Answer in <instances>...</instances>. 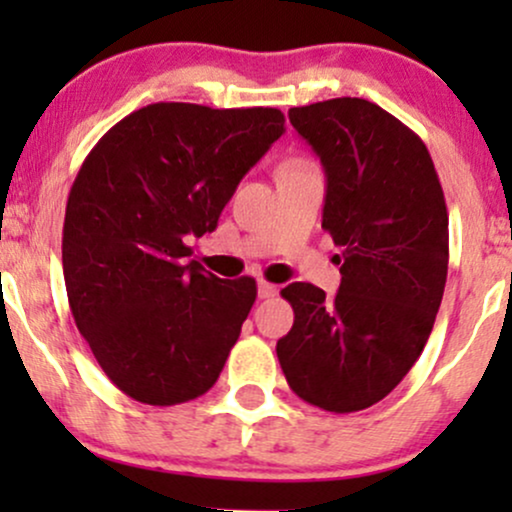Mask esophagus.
I'll use <instances>...</instances> for the list:
<instances>
[{"mask_svg":"<svg viewBox=\"0 0 512 512\" xmlns=\"http://www.w3.org/2000/svg\"><path fill=\"white\" fill-rule=\"evenodd\" d=\"M257 293H260V298H274L276 293H279V289H276L274 284H269V281H260V284H257Z\"/></svg>","mask_w":512,"mask_h":512,"instance_id":"obj_1","label":"esophagus"}]
</instances>
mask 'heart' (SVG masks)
<instances>
[{
  "instance_id": "obj_1",
  "label": "heart",
  "mask_w": 512,
  "mask_h": 512,
  "mask_svg": "<svg viewBox=\"0 0 512 512\" xmlns=\"http://www.w3.org/2000/svg\"><path fill=\"white\" fill-rule=\"evenodd\" d=\"M293 166H310V163L305 161V158H289L281 168H293Z\"/></svg>"
}]
</instances>
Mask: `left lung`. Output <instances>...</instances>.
Returning a JSON list of instances; mask_svg holds the SVG:
<instances>
[{
    "instance_id": "8db88e82",
    "label": "left lung",
    "mask_w": 512,
    "mask_h": 512,
    "mask_svg": "<svg viewBox=\"0 0 512 512\" xmlns=\"http://www.w3.org/2000/svg\"><path fill=\"white\" fill-rule=\"evenodd\" d=\"M289 120L325 168L342 284L334 298L305 281L281 291L296 320L276 356L298 397L349 414L390 395L424 351L448 279V207L426 144L380 105L332 98Z\"/></svg>"
}]
</instances>
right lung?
I'll list each match as a JSON object with an SVG mask.
<instances>
[{"label": "right lung", "instance_id": "1", "mask_svg": "<svg viewBox=\"0 0 512 512\" xmlns=\"http://www.w3.org/2000/svg\"><path fill=\"white\" fill-rule=\"evenodd\" d=\"M281 134L276 108L154 103L81 163L64 214V284L76 327L127 397L173 407L219 380L257 284L187 260V240L214 231Z\"/></svg>", "mask_w": 512, "mask_h": 512}]
</instances>
